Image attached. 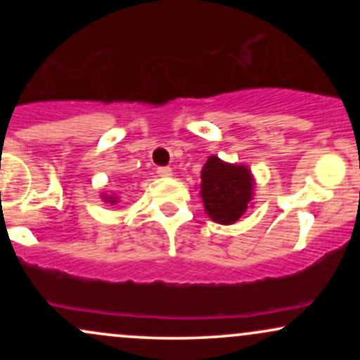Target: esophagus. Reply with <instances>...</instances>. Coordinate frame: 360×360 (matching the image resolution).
Masks as SVG:
<instances>
[{
  "label": "esophagus",
  "mask_w": 360,
  "mask_h": 360,
  "mask_svg": "<svg viewBox=\"0 0 360 360\" xmlns=\"http://www.w3.org/2000/svg\"><path fill=\"white\" fill-rule=\"evenodd\" d=\"M157 174H159L160 177H169V176H172V169L167 166H160V167H157Z\"/></svg>",
  "instance_id": "34e87169"
}]
</instances>
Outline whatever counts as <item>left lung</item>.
Returning <instances> with one entry per match:
<instances>
[{
  "instance_id": "obj_1",
  "label": "left lung",
  "mask_w": 360,
  "mask_h": 360,
  "mask_svg": "<svg viewBox=\"0 0 360 360\" xmlns=\"http://www.w3.org/2000/svg\"><path fill=\"white\" fill-rule=\"evenodd\" d=\"M252 176L243 166L221 162L212 155L201 171V198L210 218L223 225L235 223L252 200Z\"/></svg>"
}]
</instances>
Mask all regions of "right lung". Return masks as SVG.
I'll return each instance as SVG.
<instances>
[{"label":"right lung","instance_id":"right-lung-1","mask_svg":"<svg viewBox=\"0 0 360 360\" xmlns=\"http://www.w3.org/2000/svg\"><path fill=\"white\" fill-rule=\"evenodd\" d=\"M108 201H110V203H117V200H115V198H110Z\"/></svg>","mask_w":360,"mask_h":360}]
</instances>
